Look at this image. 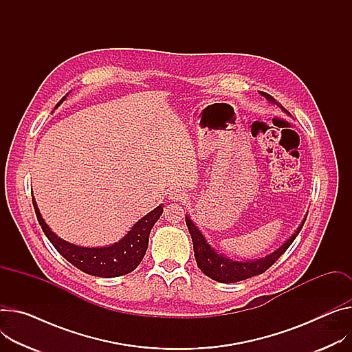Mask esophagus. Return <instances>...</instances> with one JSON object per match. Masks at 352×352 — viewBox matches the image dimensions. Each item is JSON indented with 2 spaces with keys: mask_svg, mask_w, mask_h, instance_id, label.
<instances>
[{
  "mask_svg": "<svg viewBox=\"0 0 352 352\" xmlns=\"http://www.w3.org/2000/svg\"><path fill=\"white\" fill-rule=\"evenodd\" d=\"M169 199L173 201H184L187 199V195L182 188H173V190L169 193Z\"/></svg>",
  "mask_w": 352,
  "mask_h": 352,
  "instance_id": "obj_1",
  "label": "esophagus"
}]
</instances>
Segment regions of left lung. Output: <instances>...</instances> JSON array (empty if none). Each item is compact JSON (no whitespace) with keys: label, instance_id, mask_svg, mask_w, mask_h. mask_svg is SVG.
Masks as SVG:
<instances>
[{"label":"left lung","instance_id":"1","mask_svg":"<svg viewBox=\"0 0 352 352\" xmlns=\"http://www.w3.org/2000/svg\"><path fill=\"white\" fill-rule=\"evenodd\" d=\"M259 93L267 101L278 105L280 110L287 113V110H285V107H282L272 96H269L267 93H263V91H259ZM305 221H306V219L303 220L300 227L294 231V234L285 242V244L282 247H279L276 251H274L272 254H269V255H266L265 258H261V259L241 262V261L228 259V258L223 256L221 254L215 252L211 248V245L208 244V242L206 241V238L201 234V231L190 220V217H188V215L186 217V224H187L188 232H190L192 241H193L195 258H196L197 266L200 267V270H201L204 275H207L208 278H211L214 280L221 282V283H234V282L245 280L248 278H252V276L263 274L265 270L272 266L286 252V250L292 245V242L296 239V236L299 235L300 230L303 228Z\"/></svg>","mask_w":352,"mask_h":352}]
</instances>
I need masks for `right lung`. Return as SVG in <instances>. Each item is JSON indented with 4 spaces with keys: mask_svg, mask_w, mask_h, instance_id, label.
<instances>
[{
    "mask_svg": "<svg viewBox=\"0 0 352 352\" xmlns=\"http://www.w3.org/2000/svg\"><path fill=\"white\" fill-rule=\"evenodd\" d=\"M66 96L56 104V107H59L66 100ZM32 203L36 212V219L45 235L52 242V245L77 269L100 278H117L126 275L141 263L148 250L151 230L159 220L162 212H164V207L157 206L137 224H133L128 234L121 241L116 242V244L101 248H86L70 244V242L59 238L42 219L35 199H32Z\"/></svg>",
    "mask_w": 352,
    "mask_h": 352,
    "instance_id": "obj_1",
    "label": "right lung"
}]
</instances>
